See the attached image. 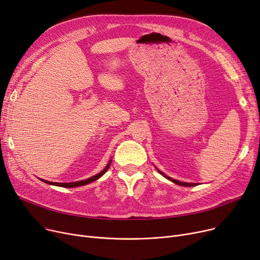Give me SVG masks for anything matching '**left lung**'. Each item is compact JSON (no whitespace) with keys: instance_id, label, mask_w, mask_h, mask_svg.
Here are the masks:
<instances>
[{"instance_id":"8db88e82","label":"left lung","mask_w":260,"mask_h":260,"mask_svg":"<svg viewBox=\"0 0 260 260\" xmlns=\"http://www.w3.org/2000/svg\"><path fill=\"white\" fill-rule=\"evenodd\" d=\"M158 172L161 174V175H163L166 177V178H168L169 180H171V181H173L174 183H176V184H179V185H183V186H195L196 185V183H187V182H181V181H178V180H174L173 178H171V177H169V176H167L166 174H163L162 172H160L159 170H158Z\"/></svg>"}]
</instances>
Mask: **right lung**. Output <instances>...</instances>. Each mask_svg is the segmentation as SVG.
<instances>
[{
    "label": "right lung",
    "mask_w": 260,
    "mask_h": 260,
    "mask_svg": "<svg viewBox=\"0 0 260 260\" xmlns=\"http://www.w3.org/2000/svg\"><path fill=\"white\" fill-rule=\"evenodd\" d=\"M111 163H112V160H109V162L107 163V166L105 167V169L103 171H101L99 174L94 175L92 177H90V178L88 179H85V180H81V181H76V182H70V183H59V182H50V181H46V180H43L41 179L42 181H44L45 183H48V184H52V185H57V186H61V187H77V186H81V185H85V184H88L92 181H95L97 179H99L101 176H103L107 170L109 169V167H111Z\"/></svg>",
    "instance_id": "add662e5"
}]
</instances>
